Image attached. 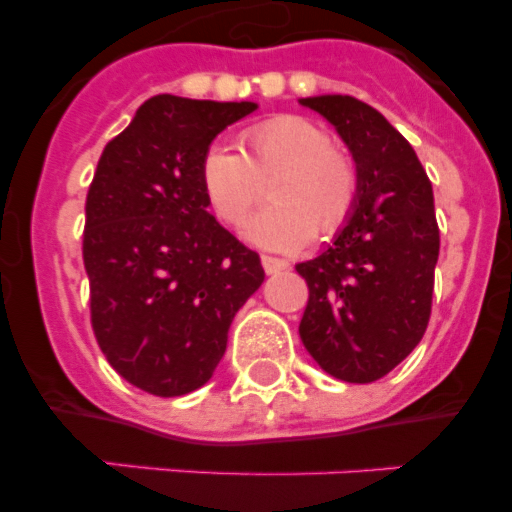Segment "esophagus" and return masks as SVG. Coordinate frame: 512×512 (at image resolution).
Instances as JSON below:
<instances>
[{
    "label": "esophagus",
    "instance_id": "esophagus-1",
    "mask_svg": "<svg viewBox=\"0 0 512 512\" xmlns=\"http://www.w3.org/2000/svg\"><path fill=\"white\" fill-rule=\"evenodd\" d=\"M261 266H264L266 274H279V271L287 269V261L277 259V256H261Z\"/></svg>",
    "mask_w": 512,
    "mask_h": 512
}]
</instances>
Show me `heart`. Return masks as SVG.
I'll return each mask as SVG.
<instances>
[{
  "label": "heart",
  "instance_id": "b5f03b06",
  "mask_svg": "<svg viewBox=\"0 0 512 512\" xmlns=\"http://www.w3.org/2000/svg\"><path fill=\"white\" fill-rule=\"evenodd\" d=\"M274 205L248 223L259 246L292 251L336 235L361 194L359 166L336 146L325 125L302 115H277L243 130L241 148L217 143L202 158V187L215 215L238 225L266 197Z\"/></svg>",
  "mask_w": 512,
  "mask_h": 512
}]
</instances>
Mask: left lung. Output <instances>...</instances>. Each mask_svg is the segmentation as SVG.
Wrapping results in <instances>:
<instances>
[{"label": "left lung", "instance_id": "8db88e82", "mask_svg": "<svg viewBox=\"0 0 512 512\" xmlns=\"http://www.w3.org/2000/svg\"><path fill=\"white\" fill-rule=\"evenodd\" d=\"M300 102L336 125L361 174L346 228L318 259L295 266L310 292L300 338L330 377L377 382L431 320L441 246L433 187L413 146L374 107L348 94Z\"/></svg>", "mask_w": 512, "mask_h": 512}]
</instances>
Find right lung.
<instances>
[{"mask_svg":"<svg viewBox=\"0 0 512 512\" xmlns=\"http://www.w3.org/2000/svg\"><path fill=\"white\" fill-rule=\"evenodd\" d=\"M253 110L156 94L99 156L81 246L92 328L112 369L148 395L202 387L264 282L259 253L207 212L202 187L215 135Z\"/></svg>","mask_w":512,"mask_h":512,"instance_id":"right-lung-1","label":"right lung"}]
</instances>
